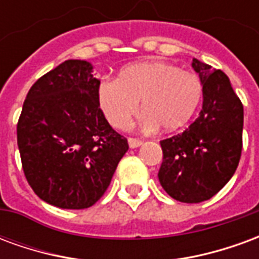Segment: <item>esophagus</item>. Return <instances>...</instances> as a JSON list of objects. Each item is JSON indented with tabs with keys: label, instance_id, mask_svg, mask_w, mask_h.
Segmentation results:
<instances>
[{
	"label": "esophagus",
	"instance_id": "34e87169",
	"mask_svg": "<svg viewBox=\"0 0 259 259\" xmlns=\"http://www.w3.org/2000/svg\"><path fill=\"white\" fill-rule=\"evenodd\" d=\"M129 147L130 148H137V147H140L143 144V141L140 139H135V137H129Z\"/></svg>",
	"mask_w": 259,
	"mask_h": 259
}]
</instances>
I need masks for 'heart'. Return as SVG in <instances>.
Listing matches in <instances>:
<instances>
[{"label": "heart", "instance_id": "heart-1", "mask_svg": "<svg viewBox=\"0 0 259 259\" xmlns=\"http://www.w3.org/2000/svg\"><path fill=\"white\" fill-rule=\"evenodd\" d=\"M202 98V81L193 72L162 61L132 64L120 69L116 80L102 79L97 87V104L108 123L127 129L144 112V126L163 132L185 127Z\"/></svg>", "mask_w": 259, "mask_h": 259}]
</instances>
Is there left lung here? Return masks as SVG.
Returning a JSON list of instances; mask_svg holds the SVG:
<instances>
[{
    "mask_svg": "<svg viewBox=\"0 0 259 259\" xmlns=\"http://www.w3.org/2000/svg\"><path fill=\"white\" fill-rule=\"evenodd\" d=\"M202 81V109L183 133L161 141L158 179L172 198L195 204L223 189L237 169L243 148V104L222 70L193 59Z\"/></svg>",
    "mask_w": 259,
    "mask_h": 259,
    "instance_id": "8db88e82",
    "label": "left lung"
}]
</instances>
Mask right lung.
<instances>
[{"mask_svg": "<svg viewBox=\"0 0 259 259\" xmlns=\"http://www.w3.org/2000/svg\"><path fill=\"white\" fill-rule=\"evenodd\" d=\"M91 72L90 62L69 59L41 76L26 96L16 127L29 185L64 209L94 205L129 150L98 108L100 80Z\"/></svg>", "mask_w": 259, "mask_h": 259, "instance_id": "1", "label": "right lung"}]
</instances>
